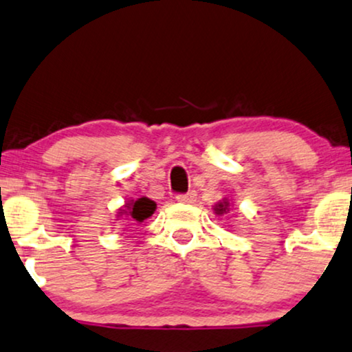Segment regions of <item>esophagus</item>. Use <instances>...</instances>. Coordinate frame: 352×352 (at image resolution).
<instances>
[{"label":"esophagus","mask_w":352,"mask_h":352,"mask_svg":"<svg viewBox=\"0 0 352 352\" xmlns=\"http://www.w3.org/2000/svg\"><path fill=\"white\" fill-rule=\"evenodd\" d=\"M196 197H197L196 190H189V192L177 194V196H176L177 202H183V204H194V201H196Z\"/></svg>","instance_id":"1"}]
</instances>
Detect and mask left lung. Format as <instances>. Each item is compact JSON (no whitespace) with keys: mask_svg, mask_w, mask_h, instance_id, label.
I'll use <instances>...</instances> for the list:
<instances>
[{"mask_svg":"<svg viewBox=\"0 0 352 352\" xmlns=\"http://www.w3.org/2000/svg\"><path fill=\"white\" fill-rule=\"evenodd\" d=\"M227 206H228V202H227V201L220 202V204H219V206H217V207H215V212H217V214H223V212H225V210H227Z\"/></svg>","mask_w":352,"mask_h":352,"instance_id":"obj_1","label":"left lung"}]
</instances>
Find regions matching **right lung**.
<instances>
[{
  "mask_svg": "<svg viewBox=\"0 0 352 352\" xmlns=\"http://www.w3.org/2000/svg\"><path fill=\"white\" fill-rule=\"evenodd\" d=\"M127 215L132 217L135 222H143L146 220L148 217L153 214L156 209V204L153 201H150L148 197H140L137 201H132L130 204H127Z\"/></svg>",
  "mask_w": 352,
  "mask_h": 352,
  "instance_id": "add662e5",
  "label": "right lung"
}]
</instances>
